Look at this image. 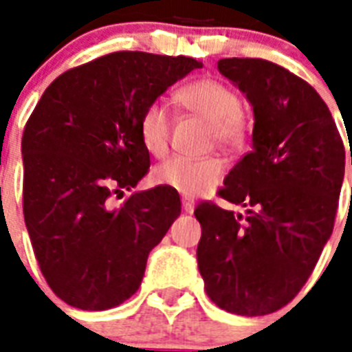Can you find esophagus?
Wrapping results in <instances>:
<instances>
[{
	"label": "esophagus",
	"instance_id": "obj_1",
	"mask_svg": "<svg viewBox=\"0 0 352 352\" xmlns=\"http://www.w3.org/2000/svg\"><path fill=\"white\" fill-rule=\"evenodd\" d=\"M182 210H184L186 214H192L193 210H195V203H193V199L182 197Z\"/></svg>",
	"mask_w": 352,
	"mask_h": 352
}]
</instances>
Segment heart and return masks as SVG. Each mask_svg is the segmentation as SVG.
Returning a JSON list of instances; mask_svg holds the SVG:
<instances>
[{"label": "heart", "instance_id": "obj_1", "mask_svg": "<svg viewBox=\"0 0 352 352\" xmlns=\"http://www.w3.org/2000/svg\"><path fill=\"white\" fill-rule=\"evenodd\" d=\"M175 100L186 111L210 124L212 142L226 151H239L246 142V122L239 93L217 78H199L182 85ZM170 115L162 104L151 102L138 118V135L144 149L153 157H164L170 146ZM223 177V164L215 157L188 159L171 157L153 170V181L160 186L197 197L217 186Z\"/></svg>", "mask_w": 352, "mask_h": 352}]
</instances>
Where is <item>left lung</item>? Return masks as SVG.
Wrapping results in <instances>:
<instances>
[{
    "mask_svg": "<svg viewBox=\"0 0 352 352\" xmlns=\"http://www.w3.org/2000/svg\"><path fill=\"white\" fill-rule=\"evenodd\" d=\"M217 69L254 107V149L217 192L245 214L212 201L195 208L199 272L215 305L263 316L294 300L333 234L344 140L316 89L278 63L223 58Z\"/></svg>",
    "mask_w": 352,
    "mask_h": 352,
    "instance_id": "left-lung-1",
    "label": "left lung"
}]
</instances>
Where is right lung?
<instances>
[{"label":"right lung","instance_id":"right-lung-1","mask_svg":"<svg viewBox=\"0 0 352 352\" xmlns=\"http://www.w3.org/2000/svg\"><path fill=\"white\" fill-rule=\"evenodd\" d=\"M203 63L118 51L60 74L21 138L23 215L43 278L76 309L106 311L140 287L149 252L181 215L175 190L113 197L148 173L144 107Z\"/></svg>","mask_w":352,"mask_h":352}]
</instances>
